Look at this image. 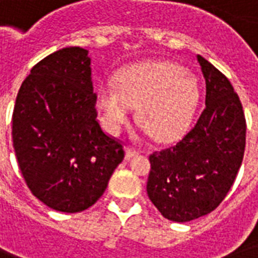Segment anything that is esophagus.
<instances>
[{
    "label": "esophagus",
    "instance_id": "obj_1",
    "mask_svg": "<svg viewBox=\"0 0 258 258\" xmlns=\"http://www.w3.org/2000/svg\"><path fill=\"white\" fill-rule=\"evenodd\" d=\"M138 154H139V150L134 149V147H127V149H125V159H130V158L135 157Z\"/></svg>",
    "mask_w": 258,
    "mask_h": 258
}]
</instances>
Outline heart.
Masks as SVG:
<instances>
[{
    "mask_svg": "<svg viewBox=\"0 0 258 258\" xmlns=\"http://www.w3.org/2000/svg\"><path fill=\"white\" fill-rule=\"evenodd\" d=\"M200 100L197 79L170 61H146L117 75L116 86L103 84L97 105L104 124L117 134L138 107V121L158 142H172L186 131Z\"/></svg>",
    "mask_w": 258,
    "mask_h": 258,
    "instance_id": "1",
    "label": "heart"
}]
</instances>
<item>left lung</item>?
Returning a JSON list of instances; mask_svg holds the SVG:
<instances>
[{"label": "left lung", "mask_w": 258, "mask_h": 258, "mask_svg": "<svg viewBox=\"0 0 258 258\" xmlns=\"http://www.w3.org/2000/svg\"><path fill=\"white\" fill-rule=\"evenodd\" d=\"M206 82L205 109L182 141L150 155V201L165 218L187 222L224 201L242 163L246 121L229 79L197 56Z\"/></svg>", "instance_id": "left-lung-1"}]
</instances>
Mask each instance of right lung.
<instances>
[{"mask_svg":"<svg viewBox=\"0 0 258 258\" xmlns=\"http://www.w3.org/2000/svg\"><path fill=\"white\" fill-rule=\"evenodd\" d=\"M88 50L70 46L30 70L17 93L12 138L28 187L48 208L79 213L96 202L124 158L101 130Z\"/></svg>","mask_w":258,"mask_h":258,"instance_id":"obj_1","label":"right lung"}]
</instances>
